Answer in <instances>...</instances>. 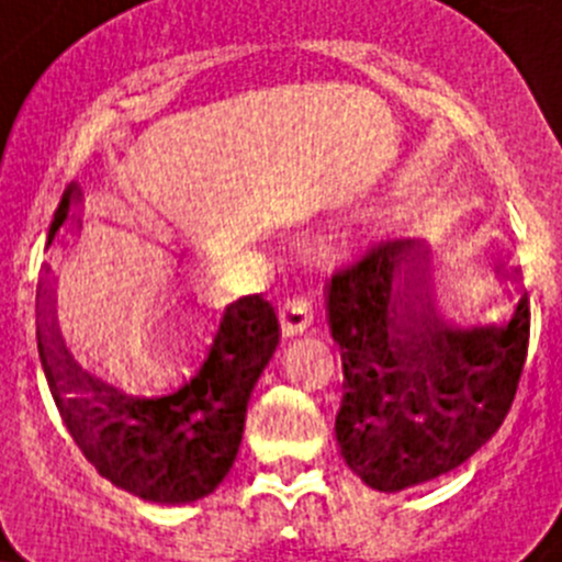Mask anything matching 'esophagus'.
Here are the masks:
<instances>
[{
  "label": "esophagus",
  "mask_w": 562,
  "mask_h": 562,
  "mask_svg": "<svg viewBox=\"0 0 562 562\" xmlns=\"http://www.w3.org/2000/svg\"><path fill=\"white\" fill-rule=\"evenodd\" d=\"M277 315H280L282 337H296V334L307 331L313 323V302L307 296H288L277 307Z\"/></svg>",
  "instance_id": "1"
}]
</instances>
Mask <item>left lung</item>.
Instances as JSON below:
<instances>
[{"mask_svg":"<svg viewBox=\"0 0 562 562\" xmlns=\"http://www.w3.org/2000/svg\"><path fill=\"white\" fill-rule=\"evenodd\" d=\"M411 247L367 249L328 285L345 375L337 443L348 468L381 492L451 473L501 429L530 339L527 296L508 326L446 328L429 302L427 255ZM402 273L406 282L394 289Z\"/></svg>","mask_w":562,"mask_h":562,"instance_id":"obj_1","label":"left lung"}]
</instances>
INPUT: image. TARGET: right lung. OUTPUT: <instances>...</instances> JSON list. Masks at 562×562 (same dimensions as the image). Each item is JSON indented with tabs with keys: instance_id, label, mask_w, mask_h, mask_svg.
<instances>
[{
	"instance_id": "1",
	"label": "right lung",
	"mask_w": 562,
	"mask_h": 562,
	"mask_svg": "<svg viewBox=\"0 0 562 562\" xmlns=\"http://www.w3.org/2000/svg\"><path fill=\"white\" fill-rule=\"evenodd\" d=\"M70 195L72 184L61 195L50 231L65 223ZM45 342L37 328L45 381L83 457L111 484L173 506L201 501L228 475L245 432L249 394L280 345V323L260 293L228 304L206 361L173 394L151 400L94 383L67 359L56 337L50 345L59 356ZM76 387L92 390L93 396L67 397Z\"/></svg>"
}]
</instances>
